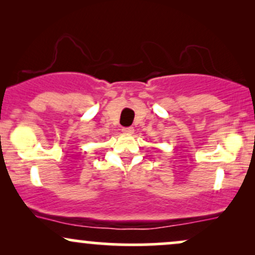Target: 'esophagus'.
Segmentation results:
<instances>
[{
  "label": "esophagus",
  "mask_w": 255,
  "mask_h": 255,
  "mask_svg": "<svg viewBox=\"0 0 255 255\" xmlns=\"http://www.w3.org/2000/svg\"><path fill=\"white\" fill-rule=\"evenodd\" d=\"M122 131H124L125 134H131L134 131V128L133 127H125V128H122Z\"/></svg>",
  "instance_id": "34e87169"
}]
</instances>
